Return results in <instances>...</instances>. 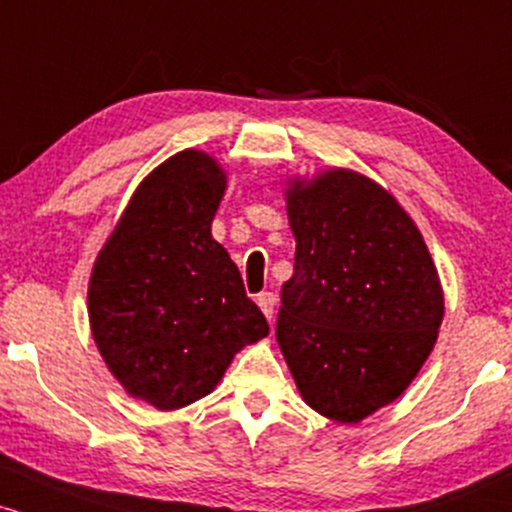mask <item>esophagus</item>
Here are the masks:
<instances>
[{"label":"esophagus","instance_id":"obj_1","mask_svg":"<svg viewBox=\"0 0 512 512\" xmlns=\"http://www.w3.org/2000/svg\"><path fill=\"white\" fill-rule=\"evenodd\" d=\"M255 301H257V305H260V310L264 313V317H267V320H272L274 305H276V296H274V293L264 291V293H260V296L255 298Z\"/></svg>","mask_w":512,"mask_h":512}]
</instances>
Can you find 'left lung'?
Listing matches in <instances>:
<instances>
[{
	"label": "left lung",
	"mask_w": 512,
	"mask_h": 512,
	"mask_svg": "<svg viewBox=\"0 0 512 512\" xmlns=\"http://www.w3.org/2000/svg\"><path fill=\"white\" fill-rule=\"evenodd\" d=\"M296 267L276 342L308 407L358 424L416 378L445 313L416 223L383 185L349 168L286 182Z\"/></svg>",
	"instance_id": "1"
}]
</instances>
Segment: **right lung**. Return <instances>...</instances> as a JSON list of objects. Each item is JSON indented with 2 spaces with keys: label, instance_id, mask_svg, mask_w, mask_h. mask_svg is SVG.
<instances>
[{
  "label": "right lung",
  "instance_id": "obj_1",
  "mask_svg": "<svg viewBox=\"0 0 512 512\" xmlns=\"http://www.w3.org/2000/svg\"><path fill=\"white\" fill-rule=\"evenodd\" d=\"M226 192L214 156L185 149L129 197L88 279L93 342L129 397L161 411L207 397L269 325L211 238Z\"/></svg>",
  "mask_w": 512,
  "mask_h": 512
}]
</instances>
